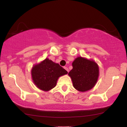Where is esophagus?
Here are the masks:
<instances>
[{"mask_svg":"<svg viewBox=\"0 0 127 127\" xmlns=\"http://www.w3.org/2000/svg\"><path fill=\"white\" fill-rule=\"evenodd\" d=\"M64 69H65L67 72H69V69H68L67 67H65H65H64Z\"/></svg>","mask_w":127,"mask_h":127,"instance_id":"34e87169","label":"esophagus"}]
</instances>
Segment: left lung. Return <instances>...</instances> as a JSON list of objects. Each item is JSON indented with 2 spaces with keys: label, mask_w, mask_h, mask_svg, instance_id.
Returning a JSON list of instances; mask_svg holds the SVG:
<instances>
[{
  "label": "left lung",
  "mask_w": 127,
  "mask_h": 127,
  "mask_svg": "<svg viewBox=\"0 0 127 127\" xmlns=\"http://www.w3.org/2000/svg\"><path fill=\"white\" fill-rule=\"evenodd\" d=\"M73 69L69 73L73 86L84 92L93 88L99 76V67L94 61L81 57H78L72 64Z\"/></svg>",
  "instance_id": "obj_1"
}]
</instances>
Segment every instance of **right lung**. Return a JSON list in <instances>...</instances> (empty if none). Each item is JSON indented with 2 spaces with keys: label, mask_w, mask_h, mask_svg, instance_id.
<instances>
[{
  "label": "right lung",
  "mask_w": 127,
  "mask_h": 127,
  "mask_svg": "<svg viewBox=\"0 0 127 127\" xmlns=\"http://www.w3.org/2000/svg\"><path fill=\"white\" fill-rule=\"evenodd\" d=\"M31 73L36 86L42 90L47 91L54 88L58 78L67 74V71L58 64L46 58L40 64L34 65Z\"/></svg>",
  "instance_id": "right-lung-1"
}]
</instances>
